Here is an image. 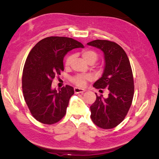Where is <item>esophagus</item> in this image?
I'll return each instance as SVG.
<instances>
[{
    "mask_svg": "<svg viewBox=\"0 0 159 159\" xmlns=\"http://www.w3.org/2000/svg\"><path fill=\"white\" fill-rule=\"evenodd\" d=\"M85 92V90L81 89V88H74V93L76 94L78 93H83Z\"/></svg>",
    "mask_w": 159,
    "mask_h": 159,
    "instance_id": "esophagus-1",
    "label": "esophagus"
}]
</instances>
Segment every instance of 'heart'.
Returning a JSON list of instances; mask_svg holds the SVG:
<instances>
[{"label": "heart", "instance_id": "heart-1", "mask_svg": "<svg viewBox=\"0 0 159 159\" xmlns=\"http://www.w3.org/2000/svg\"><path fill=\"white\" fill-rule=\"evenodd\" d=\"M81 55L86 62L93 64L95 61L98 60V55L95 50L90 49H85L82 50ZM74 55L71 54L68 55L64 60V67L65 69H69L71 66L72 62L74 60ZM93 77L90 75H76L71 78V82L76 85L78 87H84L86 83L88 81H90L92 80Z\"/></svg>", "mask_w": 159, "mask_h": 159}]
</instances>
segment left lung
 <instances>
[{
    "mask_svg": "<svg viewBox=\"0 0 159 159\" xmlns=\"http://www.w3.org/2000/svg\"><path fill=\"white\" fill-rule=\"evenodd\" d=\"M88 45L103 51L105 67L102 76L93 87L108 89L109 96L103 98L96 94V100L90 106V118L102 129H111L119 125L127 115L134 95V80L130 61L124 50L115 42L95 40Z\"/></svg>",
    "mask_w": 159,
    "mask_h": 159,
    "instance_id": "8db88e82",
    "label": "left lung"
}]
</instances>
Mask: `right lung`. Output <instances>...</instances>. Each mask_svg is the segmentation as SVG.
Returning <instances> with one entry per match:
<instances>
[{
	"instance_id": "add662e5",
	"label": "right lung",
	"mask_w": 159,
	"mask_h": 159,
	"mask_svg": "<svg viewBox=\"0 0 159 159\" xmlns=\"http://www.w3.org/2000/svg\"><path fill=\"white\" fill-rule=\"evenodd\" d=\"M78 48L83 45L71 38L50 36L29 52L23 69V95L31 115L40 123L52 125L65 116L74 88L66 85L57 91L51 85L54 78L64 71V55Z\"/></svg>"
}]
</instances>
